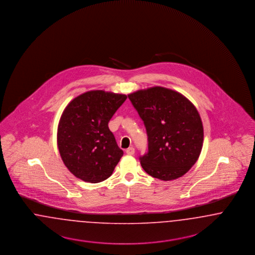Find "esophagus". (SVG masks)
<instances>
[{
    "mask_svg": "<svg viewBox=\"0 0 255 255\" xmlns=\"http://www.w3.org/2000/svg\"><path fill=\"white\" fill-rule=\"evenodd\" d=\"M126 153L128 154V155H133L134 153H135V149H134V147H128L127 150H126Z\"/></svg>",
    "mask_w": 255,
    "mask_h": 255,
    "instance_id": "34e87169",
    "label": "esophagus"
}]
</instances>
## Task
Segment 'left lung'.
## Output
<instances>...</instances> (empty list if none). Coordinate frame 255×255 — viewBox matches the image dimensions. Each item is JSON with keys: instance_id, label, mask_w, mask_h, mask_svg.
I'll return each instance as SVG.
<instances>
[{"instance_id": "left-lung-1", "label": "left lung", "mask_w": 255, "mask_h": 255, "mask_svg": "<svg viewBox=\"0 0 255 255\" xmlns=\"http://www.w3.org/2000/svg\"><path fill=\"white\" fill-rule=\"evenodd\" d=\"M144 121L148 152L141 166L152 177H182L199 158L204 128L199 112L183 94L163 87L140 89L128 95Z\"/></svg>"}]
</instances>
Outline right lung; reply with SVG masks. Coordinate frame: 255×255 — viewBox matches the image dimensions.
I'll use <instances>...</instances> for the list:
<instances>
[{"instance_id": "add662e5", "label": "right lung", "mask_w": 255, "mask_h": 255, "mask_svg": "<svg viewBox=\"0 0 255 255\" xmlns=\"http://www.w3.org/2000/svg\"><path fill=\"white\" fill-rule=\"evenodd\" d=\"M127 95L105 90L87 91L68 103L60 118L57 144L67 169L88 183L111 176L124 152L109 122Z\"/></svg>"}]
</instances>
